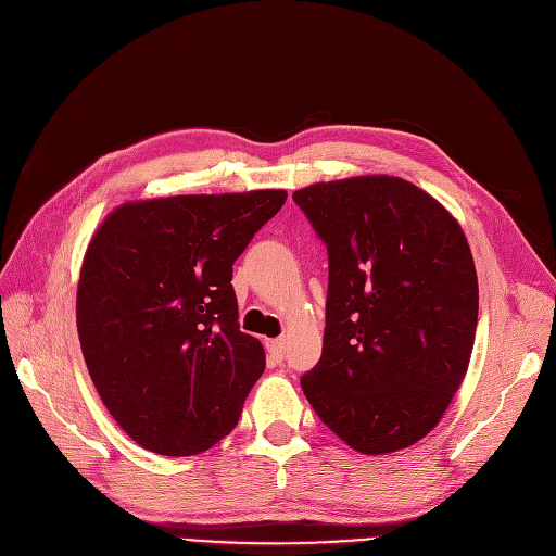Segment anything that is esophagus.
<instances>
[{
    "label": "esophagus",
    "mask_w": 556,
    "mask_h": 556,
    "mask_svg": "<svg viewBox=\"0 0 556 556\" xmlns=\"http://www.w3.org/2000/svg\"><path fill=\"white\" fill-rule=\"evenodd\" d=\"M265 345H267V353H270V357L275 362L283 359V351H286V341L283 339H270Z\"/></svg>",
    "instance_id": "1"
}]
</instances>
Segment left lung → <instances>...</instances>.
I'll return each mask as SVG.
<instances>
[{"mask_svg": "<svg viewBox=\"0 0 556 556\" xmlns=\"http://www.w3.org/2000/svg\"><path fill=\"white\" fill-rule=\"evenodd\" d=\"M330 254L320 362L302 392L364 456L433 430L460 389L479 318L469 242L444 205L399 176L293 192Z\"/></svg>", "mask_w": 556, "mask_h": 556, "instance_id": "obj_1", "label": "left lung"}]
</instances>
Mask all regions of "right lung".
Listing matches in <instances>:
<instances>
[{"label": "right lung", "mask_w": 556, "mask_h": 556, "mask_svg": "<svg viewBox=\"0 0 556 556\" xmlns=\"http://www.w3.org/2000/svg\"><path fill=\"white\" fill-rule=\"evenodd\" d=\"M286 190L176 194L116 205L77 281V334L114 421L160 456H194L236 428L265 368L238 330L233 263Z\"/></svg>", "instance_id": "right-lung-1"}]
</instances>
